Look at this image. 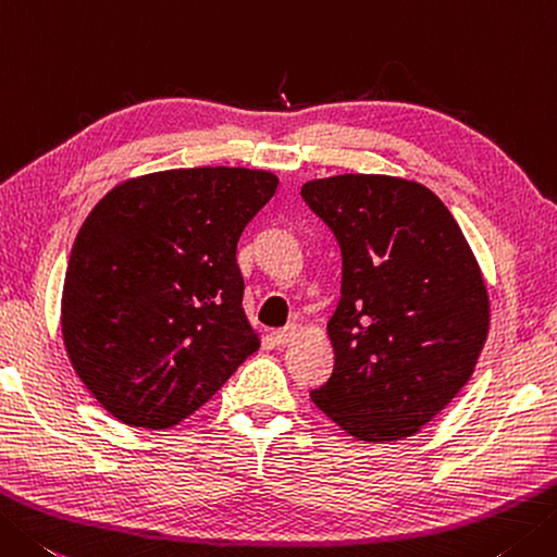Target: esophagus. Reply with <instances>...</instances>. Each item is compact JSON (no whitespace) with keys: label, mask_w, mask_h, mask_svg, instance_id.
I'll return each instance as SVG.
<instances>
[{"label":"esophagus","mask_w":557,"mask_h":557,"mask_svg":"<svg viewBox=\"0 0 557 557\" xmlns=\"http://www.w3.org/2000/svg\"><path fill=\"white\" fill-rule=\"evenodd\" d=\"M294 335H297V325L287 323L285 329H280V331L272 333V343H275L277 347H285V345H289L294 341Z\"/></svg>","instance_id":"obj_1"}]
</instances>
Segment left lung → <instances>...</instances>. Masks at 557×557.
<instances>
[{"label":"left lung","instance_id":"8db88e82","mask_svg":"<svg viewBox=\"0 0 557 557\" xmlns=\"http://www.w3.org/2000/svg\"><path fill=\"white\" fill-rule=\"evenodd\" d=\"M301 200L343 256L329 323L335 367L311 400L364 442L416 434L466 386L487 335V292L459 224L420 183L345 173Z\"/></svg>","mask_w":557,"mask_h":557}]
</instances>
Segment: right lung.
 I'll use <instances>...</instances> for the list:
<instances>
[{
	"label": "right lung",
	"instance_id": "obj_1",
	"mask_svg": "<svg viewBox=\"0 0 557 557\" xmlns=\"http://www.w3.org/2000/svg\"><path fill=\"white\" fill-rule=\"evenodd\" d=\"M275 188L268 171H161L117 185L86 216L64 275L62 335L113 418L173 428L258 350L236 246Z\"/></svg>",
	"mask_w": 557,
	"mask_h": 557
}]
</instances>
